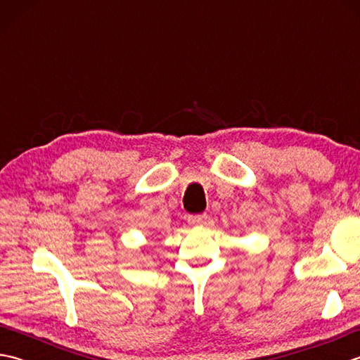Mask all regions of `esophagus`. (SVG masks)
Here are the masks:
<instances>
[{
    "instance_id": "34e87169",
    "label": "esophagus",
    "mask_w": 360,
    "mask_h": 360,
    "mask_svg": "<svg viewBox=\"0 0 360 360\" xmlns=\"http://www.w3.org/2000/svg\"><path fill=\"white\" fill-rule=\"evenodd\" d=\"M207 213H200V215H188V224L192 226H204L207 223Z\"/></svg>"
}]
</instances>
